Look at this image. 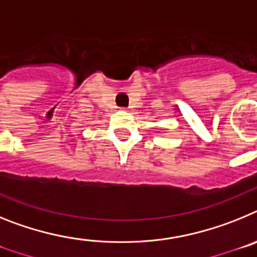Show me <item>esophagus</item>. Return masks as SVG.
<instances>
[{
  "instance_id": "1",
  "label": "esophagus",
  "mask_w": 257,
  "mask_h": 257,
  "mask_svg": "<svg viewBox=\"0 0 257 257\" xmlns=\"http://www.w3.org/2000/svg\"><path fill=\"white\" fill-rule=\"evenodd\" d=\"M123 110H131V108H122Z\"/></svg>"
}]
</instances>
